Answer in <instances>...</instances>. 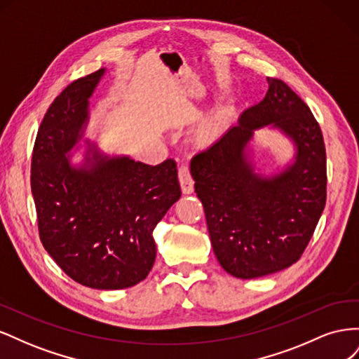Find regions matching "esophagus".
Instances as JSON below:
<instances>
[{
  "mask_svg": "<svg viewBox=\"0 0 359 359\" xmlns=\"http://www.w3.org/2000/svg\"><path fill=\"white\" fill-rule=\"evenodd\" d=\"M178 178L181 182V190L184 194H190L194 190V181L190 175V169L187 161H182L178 168Z\"/></svg>",
  "mask_w": 359,
  "mask_h": 359,
  "instance_id": "34e87169",
  "label": "esophagus"
}]
</instances>
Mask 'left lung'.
Listing matches in <instances>:
<instances>
[{"instance_id":"8db88e82","label":"left lung","mask_w":359,"mask_h":359,"mask_svg":"<svg viewBox=\"0 0 359 359\" xmlns=\"http://www.w3.org/2000/svg\"><path fill=\"white\" fill-rule=\"evenodd\" d=\"M266 81L264 100L190 165L217 260L238 278L295 264L327 202V153L316 118L283 81ZM264 126L278 128L297 148L296 160L271 177L256 174L245 153L254 130Z\"/></svg>"}]
</instances>
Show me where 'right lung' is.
I'll return each instance as SVG.
<instances>
[{
    "label": "right lung",
    "instance_id": "1",
    "mask_svg": "<svg viewBox=\"0 0 359 359\" xmlns=\"http://www.w3.org/2000/svg\"><path fill=\"white\" fill-rule=\"evenodd\" d=\"M104 69L66 86L43 118L31 160V191L43 247L70 278L93 289L140 283L156 260L153 231L181 198L175 160L151 166L102 154L86 142L83 163L69 151L88 124L90 97Z\"/></svg>",
    "mask_w": 359,
    "mask_h": 359
}]
</instances>
